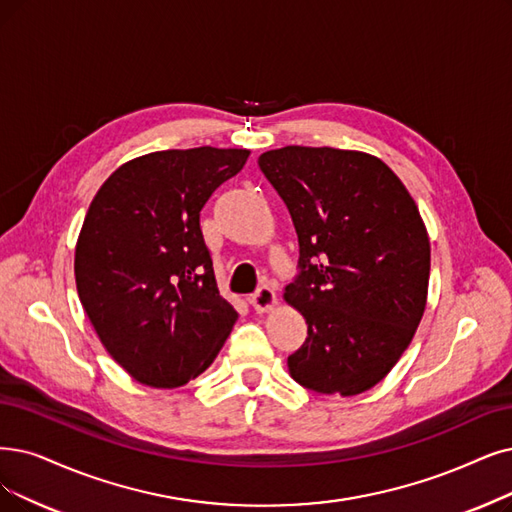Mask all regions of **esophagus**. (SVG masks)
<instances>
[{
    "instance_id": "esophagus-1",
    "label": "esophagus",
    "mask_w": 512,
    "mask_h": 512,
    "mask_svg": "<svg viewBox=\"0 0 512 512\" xmlns=\"http://www.w3.org/2000/svg\"><path fill=\"white\" fill-rule=\"evenodd\" d=\"M254 311L256 313H269L275 309L277 304V294L271 288H260L252 298H250Z\"/></svg>"
}]
</instances>
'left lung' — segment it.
Segmentation results:
<instances>
[{
    "mask_svg": "<svg viewBox=\"0 0 512 512\" xmlns=\"http://www.w3.org/2000/svg\"><path fill=\"white\" fill-rule=\"evenodd\" d=\"M298 235L283 292L306 321L290 376L323 395L370 391L410 346L426 309L431 241L399 176L363 151L283 147L258 157Z\"/></svg>",
    "mask_w": 512,
    "mask_h": 512,
    "instance_id": "left-lung-1",
    "label": "left lung"
}]
</instances>
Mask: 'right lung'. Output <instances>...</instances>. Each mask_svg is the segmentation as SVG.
Returning <instances> with one entry per match:
<instances>
[{
  "instance_id": "1",
  "label": "right lung",
  "mask_w": 512,
  "mask_h": 512,
  "mask_svg": "<svg viewBox=\"0 0 512 512\" xmlns=\"http://www.w3.org/2000/svg\"><path fill=\"white\" fill-rule=\"evenodd\" d=\"M248 149H170L119 166L94 195L75 245L81 306L107 353L153 388L212 365L237 311L218 292L199 212Z\"/></svg>"
}]
</instances>
